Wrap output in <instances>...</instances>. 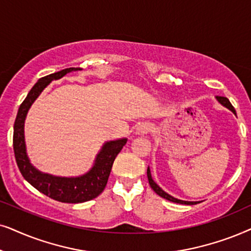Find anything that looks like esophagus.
<instances>
[{
    "instance_id": "1",
    "label": "esophagus",
    "mask_w": 251,
    "mask_h": 251,
    "mask_svg": "<svg viewBox=\"0 0 251 251\" xmlns=\"http://www.w3.org/2000/svg\"><path fill=\"white\" fill-rule=\"evenodd\" d=\"M151 129V125L149 123H141L139 124V126L136 127V134L139 135H145L147 133L150 132Z\"/></svg>"
}]
</instances>
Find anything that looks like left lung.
I'll return each instance as SVG.
<instances>
[{
	"label": "left lung",
	"mask_w": 251,
	"mask_h": 251,
	"mask_svg": "<svg viewBox=\"0 0 251 251\" xmlns=\"http://www.w3.org/2000/svg\"><path fill=\"white\" fill-rule=\"evenodd\" d=\"M216 99H217V101H218V102L220 103V104L224 105V106H225V108H227L228 110H230V111H232V112L234 113V115L236 116V111H235V109L233 108V105H232V104H230V102L228 101V99H227V98H223V96H217ZM147 176H148V181H149V185H150V187H151L153 192H155V193L157 194V195H159L160 198H163V199L168 200V201H170V202L179 203V204L193 205V204H198V203H199V202L182 201V200H179V199L173 198V196L170 195V194H168L166 192H164V190H163L162 188H160V187H159L158 185H157V183L152 180V178H151V173H150V169H149V166H148V169H147Z\"/></svg>",
	"instance_id": "left-lung-1"
}]
</instances>
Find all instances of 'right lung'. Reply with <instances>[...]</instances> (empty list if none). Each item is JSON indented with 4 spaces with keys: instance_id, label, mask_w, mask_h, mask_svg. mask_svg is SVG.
I'll use <instances>...</instances> for the list:
<instances>
[{
    "instance_id": "add662e5",
    "label": "right lung",
    "mask_w": 251,
    "mask_h": 251,
    "mask_svg": "<svg viewBox=\"0 0 251 251\" xmlns=\"http://www.w3.org/2000/svg\"><path fill=\"white\" fill-rule=\"evenodd\" d=\"M80 70V68L64 69L39 79L19 106L13 125V151L22 176L40 193L64 203H82L98 198L105 188L113 160L127 142L126 138L105 142L96 155L92 169L79 176H52L39 171L35 166L32 165L26 152L24 134L25 119L29 108L52 80H58L70 72Z\"/></svg>"
}]
</instances>
